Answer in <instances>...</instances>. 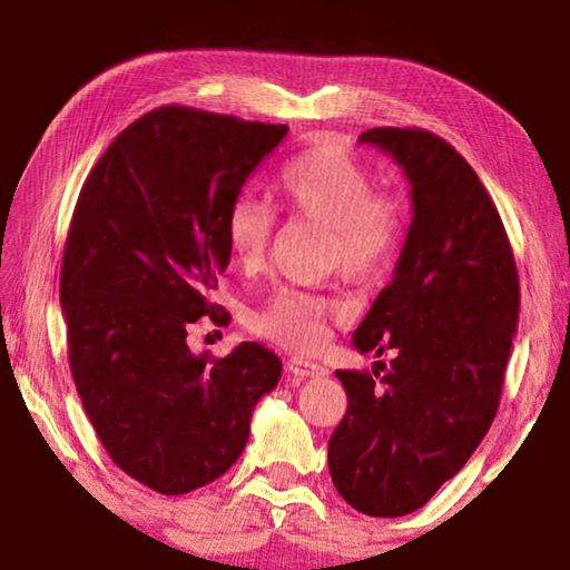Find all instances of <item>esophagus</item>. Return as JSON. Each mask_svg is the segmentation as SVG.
Here are the masks:
<instances>
[{
  "instance_id": "esophagus-1",
  "label": "esophagus",
  "mask_w": 570,
  "mask_h": 570,
  "mask_svg": "<svg viewBox=\"0 0 570 570\" xmlns=\"http://www.w3.org/2000/svg\"><path fill=\"white\" fill-rule=\"evenodd\" d=\"M288 372H292L294 377H324L326 374L322 364L304 360V356H292V360H288Z\"/></svg>"
}]
</instances>
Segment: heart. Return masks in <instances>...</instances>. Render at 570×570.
<instances>
[{
    "label": "heart",
    "instance_id": "heart-1",
    "mask_svg": "<svg viewBox=\"0 0 570 570\" xmlns=\"http://www.w3.org/2000/svg\"><path fill=\"white\" fill-rule=\"evenodd\" d=\"M288 208L330 228V262L344 274L366 278L382 272L397 254L404 208L392 190H374L366 168L340 142L324 140L298 153L278 176ZM274 236V210L264 200L240 193L228 206L226 240L244 268L264 262ZM334 304L324 296L278 288L248 314L256 334L288 350L320 346L324 320Z\"/></svg>",
    "mask_w": 570,
    "mask_h": 570
}]
</instances>
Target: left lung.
<instances>
[{
	"label": "left lung",
	"instance_id": "obj_1",
	"mask_svg": "<svg viewBox=\"0 0 570 570\" xmlns=\"http://www.w3.org/2000/svg\"><path fill=\"white\" fill-rule=\"evenodd\" d=\"M360 142L402 166L412 224L394 278L354 332L362 354L394 360L374 364V377L336 372L350 404L330 438V472L354 510L400 518L455 478L493 424L520 286L493 198L448 140L372 128Z\"/></svg>",
	"mask_w": 570,
	"mask_h": 570
}]
</instances>
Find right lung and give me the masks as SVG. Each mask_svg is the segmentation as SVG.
Segmentation results:
<instances>
[{
    "label": "right lung",
    "instance_id": "add662e5",
    "mask_svg": "<svg viewBox=\"0 0 570 570\" xmlns=\"http://www.w3.org/2000/svg\"><path fill=\"white\" fill-rule=\"evenodd\" d=\"M286 125L166 105L128 125L85 180L67 234L60 302L77 394L115 465L163 495L234 465L282 360L240 342L188 350L226 272L228 206Z\"/></svg>",
    "mask_w": 570,
    "mask_h": 570
}]
</instances>
